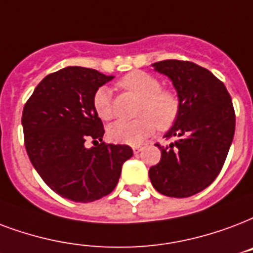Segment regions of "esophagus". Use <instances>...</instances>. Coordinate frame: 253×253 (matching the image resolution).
I'll use <instances>...</instances> for the list:
<instances>
[{
  "instance_id": "esophagus-1",
  "label": "esophagus",
  "mask_w": 253,
  "mask_h": 253,
  "mask_svg": "<svg viewBox=\"0 0 253 253\" xmlns=\"http://www.w3.org/2000/svg\"><path fill=\"white\" fill-rule=\"evenodd\" d=\"M142 150H143V147H142V146H134V147H132V151H134V154H139Z\"/></svg>"
}]
</instances>
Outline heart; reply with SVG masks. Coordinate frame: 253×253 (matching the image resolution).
Segmentation results:
<instances>
[{
	"label": "heart",
	"mask_w": 253,
	"mask_h": 253,
	"mask_svg": "<svg viewBox=\"0 0 253 253\" xmlns=\"http://www.w3.org/2000/svg\"><path fill=\"white\" fill-rule=\"evenodd\" d=\"M119 84L142 98L138 110L139 118L117 121L107 128L110 140L122 144H139L155 130H167L176 122L179 99L173 92L162 90L159 81L144 71H132L125 75ZM92 109L103 121L113 118L111 91L102 86L92 95Z\"/></svg>",
	"instance_id": "b5f03b06"
}]
</instances>
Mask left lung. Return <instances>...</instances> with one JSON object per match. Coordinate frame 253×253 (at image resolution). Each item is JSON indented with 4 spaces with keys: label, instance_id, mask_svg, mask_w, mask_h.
<instances>
[{
    "label": "left lung",
    "instance_id": "8db88e82",
    "mask_svg": "<svg viewBox=\"0 0 253 253\" xmlns=\"http://www.w3.org/2000/svg\"><path fill=\"white\" fill-rule=\"evenodd\" d=\"M176 90L179 115L165 134L176 140L161 148V162L148 175L166 196L188 198L203 191L220 172L235 134V111L224 84L207 69L188 61L152 63Z\"/></svg>",
    "mask_w": 253,
    "mask_h": 253
}]
</instances>
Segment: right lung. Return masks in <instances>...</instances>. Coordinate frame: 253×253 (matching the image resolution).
Here are the masks:
<instances>
[{"label": "right lung", "instance_id": "obj_1", "mask_svg": "<svg viewBox=\"0 0 253 253\" xmlns=\"http://www.w3.org/2000/svg\"><path fill=\"white\" fill-rule=\"evenodd\" d=\"M114 80L94 69L67 66L46 75L22 113L25 147L42 180L62 198L78 203L109 195L132 157L126 144H105L92 95ZM86 140L101 145L87 149Z\"/></svg>", "mask_w": 253, "mask_h": 253}]
</instances>
